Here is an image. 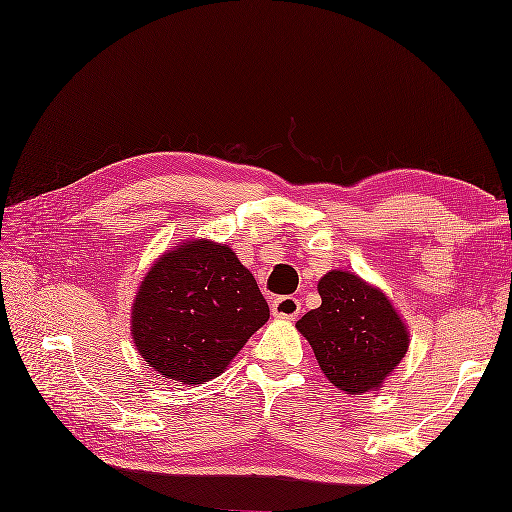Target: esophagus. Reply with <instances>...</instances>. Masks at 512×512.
<instances>
[{"instance_id":"1","label":"esophagus","mask_w":512,"mask_h":512,"mask_svg":"<svg viewBox=\"0 0 512 512\" xmlns=\"http://www.w3.org/2000/svg\"><path fill=\"white\" fill-rule=\"evenodd\" d=\"M301 312V303L294 296H279L272 301V316L275 318H296Z\"/></svg>"}]
</instances>
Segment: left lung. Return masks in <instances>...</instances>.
<instances>
[{
  "instance_id": "obj_1",
  "label": "left lung",
  "mask_w": 512,
  "mask_h": 512,
  "mask_svg": "<svg viewBox=\"0 0 512 512\" xmlns=\"http://www.w3.org/2000/svg\"><path fill=\"white\" fill-rule=\"evenodd\" d=\"M318 294L323 303L296 329L312 344L320 371L347 395L382 388L410 344L408 327L388 296L347 270L327 272Z\"/></svg>"
}]
</instances>
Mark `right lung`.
Returning <instances> with one entry per match:
<instances>
[{"mask_svg": "<svg viewBox=\"0 0 512 512\" xmlns=\"http://www.w3.org/2000/svg\"><path fill=\"white\" fill-rule=\"evenodd\" d=\"M270 318L251 270L227 244L192 240L154 261L141 281L130 334L141 358L165 379L218 377Z\"/></svg>", "mask_w": 512, "mask_h": 512, "instance_id": "right-lung-1", "label": "right lung"}]
</instances>
